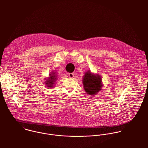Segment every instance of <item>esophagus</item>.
Here are the masks:
<instances>
[{"label": "esophagus", "instance_id": "34e87169", "mask_svg": "<svg viewBox=\"0 0 148 148\" xmlns=\"http://www.w3.org/2000/svg\"><path fill=\"white\" fill-rule=\"evenodd\" d=\"M68 75V76H69L70 78H73V77H74V75H73V73H69Z\"/></svg>", "mask_w": 148, "mask_h": 148}]
</instances>
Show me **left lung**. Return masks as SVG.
<instances>
[{
  "instance_id": "8db88e82",
  "label": "left lung",
  "mask_w": 148,
  "mask_h": 148,
  "mask_svg": "<svg viewBox=\"0 0 148 148\" xmlns=\"http://www.w3.org/2000/svg\"><path fill=\"white\" fill-rule=\"evenodd\" d=\"M102 81L99 75H95L88 71L83 78V85L85 90L90 95H95L102 87Z\"/></svg>"
}]
</instances>
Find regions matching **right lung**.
<instances>
[{
    "instance_id": "obj_1",
    "label": "right lung",
    "mask_w": 148,
    "mask_h": 148,
    "mask_svg": "<svg viewBox=\"0 0 148 148\" xmlns=\"http://www.w3.org/2000/svg\"><path fill=\"white\" fill-rule=\"evenodd\" d=\"M56 76L55 73H53V74H50V76L49 77V79H47V82H46V85H47V86L49 87V88H52L53 87V84L55 83V81L56 80Z\"/></svg>"
}]
</instances>
